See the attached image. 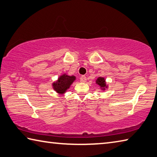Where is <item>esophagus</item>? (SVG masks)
<instances>
[{"instance_id":"obj_1","label":"esophagus","mask_w":157,"mask_h":157,"mask_svg":"<svg viewBox=\"0 0 157 157\" xmlns=\"http://www.w3.org/2000/svg\"><path fill=\"white\" fill-rule=\"evenodd\" d=\"M80 82H86V78L84 75L80 77Z\"/></svg>"}]
</instances>
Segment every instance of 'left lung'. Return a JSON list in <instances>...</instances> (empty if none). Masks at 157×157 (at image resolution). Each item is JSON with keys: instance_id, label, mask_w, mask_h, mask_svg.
<instances>
[{"instance_id": "obj_1", "label": "left lung", "mask_w": 157, "mask_h": 157, "mask_svg": "<svg viewBox=\"0 0 157 157\" xmlns=\"http://www.w3.org/2000/svg\"><path fill=\"white\" fill-rule=\"evenodd\" d=\"M96 84H98L99 86H100L101 89L102 90H105L108 87L106 84V79H105L104 78H101V77H99V78L97 79Z\"/></svg>"}]
</instances>
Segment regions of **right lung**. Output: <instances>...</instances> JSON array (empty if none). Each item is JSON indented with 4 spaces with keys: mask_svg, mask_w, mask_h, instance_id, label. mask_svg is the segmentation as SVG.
<instances>
[{
    "mask_svg": "<svg viewBox=\"0 0 157 157\" xmlns=\"http://www.w3.org/2000/svg\"><path fill=\"white\" fill-rule=\"evenodd\" d=\"M75 76H69L64 73L59 77L58 80L52 84L53 89L59 94H64L70 88L71 85L75 80Z\"/></svg>",
    "mask_w": 157,
    "mask_h": 157,
    "instance_id": "right-lung-1",
    "label": "right lung"
}]
</instances>
